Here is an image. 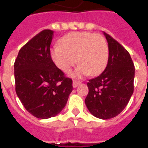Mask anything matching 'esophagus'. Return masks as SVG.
<instances>
[{
    "label": "esophagus",
    "instance_id": "34e87169",
    "mask_svg": "<svg viewBox=\"0 0 148 148\" xmlns=\"http://www.w3.org/2000/svg\"><path fill=\"white\" fill-rule=\"evenodd\" d=\"M80 84H81V82H80V81H75V80H74V81H73V87H74V88H77V86H78Z\"/></svg>",
    "mask_w": 148,
    "mask_h": 148
}]
</instances>
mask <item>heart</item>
Instances as JSON below:
<instances>
[{
  "label": "heart",
  "instance_id": "heart-1",
  "mask_svg": "<svg viewBox=\"0 0 148 148\" xmlns=\"http://www.w3.org/2000/svg\"><path fill=\"white\" fill-rule=\"evenodd\" d=\"M51 50L52 60L62 71L68 72L77 61L72 73L74 77L90 74L97 75L107 67L109 49L105 38L90 32H72L63 37ZM77 60H76V58Z\"/></svg>",
  "mask_w": 148,
  "mask_h": 148
}]
</instances>
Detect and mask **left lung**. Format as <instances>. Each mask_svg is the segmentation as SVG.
<instances>
[{
	"label": "left lung",
	"mask_w": 148,
	"mask_h": 148,
	"mask_svg": "<svg viewBox=\"0 0 148 148\" xmlns=\"http://www.w3.org/2000/svg\"><path fill=\"white\" fill-rule=\"evenodd\" d=\"M103 34L109 49L108 64L102 74L89 80L85 104L91 114L106 120L116 117L128 103L135 68L127 51L109 34Z\"/></svg>",
	"instance_id": "obj_1"
}]
</instances>
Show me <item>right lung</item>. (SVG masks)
Segmentation results:
<instances>
[{
	"label": "right lung",
	"instance_id": "right-lung-1",
	"mask_svg": "<svg viewBox=\"0 0 148 148\" xmlns=\"http://www.w3.org/2000/svg\"><path fill=\"white\" fill-rule=\"evenodd\" d=\"M53 36L51 30L34 36L20 50L14 65L17 97L30 114L40 119L58 115L73 90L71 79L51 59Z\"/></svg>",
	"mask_w": 148,
	"mask_h": 148
}]
</instances>
